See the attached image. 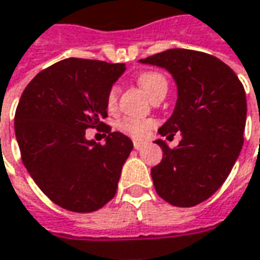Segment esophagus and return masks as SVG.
<instances>
[{
  "label": "esophagus",
  "mask_w": 260,
  "mask_h": 260,
  "mask_svg": "<svg viewBox=\"0 0 260 260\" xmlns=\"http://www.w3.org/2000/svg\"><path fill=\"white\" fill-rule=\"evenodd\" d=\"M143 146H145V142H139V141H135V142H134V148H135L136 150L142 149Z\"/></svg>",
  "instance_id": "1"
}]
</instances>
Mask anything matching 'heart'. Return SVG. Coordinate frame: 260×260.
<instances>
[{
  "label": "heart",
  "instance_id": "1",
  "mask_svg": "<svg viewBox=\"0 0 260 260\" xmlns=\"http://www.w3.org/2000/svg\"><path fill=\"white\" fill-rule=\"evenodd\" d=\"M138 83L142 87V90L148 94L150 100H153L160 92H166L168 90V80L165 76H161L157 72H145L138 77ZM118 95H119V88L118 86H112L107 95V107L110 110H114L117 107ZM155 126V122L152 119H139L134 117H124L119 119L117 128L125 135L141 139L148 134L149 129Z\"/></svg>",
  "mask_w": 260,
  "mask_h": 260
}]
</instances>
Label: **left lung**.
<instances>
[{
	"instance_id": "1",
	"label": "left lung",
	"mask_w": 260,
	"mask_h": 260,
	"mask_svg": "<svg viewBox=\"0 0 260 260\" xmlns=\"http://www.w3.org/2000/svg\"><path fill=\"white\" fill-rule=\"evenodd\" d=\"M139 61L166 69L177 86L174 111L159 134L180 132L181 141L174 149L155 141L163 152L150 170L156 193L172 206H197L222 186L242 149L244 86L231 67L203 52L169 49Z\"/></svg>"
}]
</instances>
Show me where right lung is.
I'll return each mask as SVG.
<instances>
[{"label": "right lung", "mask_w": 260, "mask_h": 260, "mask_svg": "<svg viewBox=\"0 0 260 260\" xmlns=\"http://www.w3.org/2000/svg\"><path fill=\"white\" fill-rule=\"evenodd\" d=\"M124 63L64 59L34 77L15 112V135L25 168L38 187L64 210L92 212L117 193L134 143L104 122L107 95ZM101 127L106 145L87 141Z\"/></svg>", "instance_id": "1"}]
</instances>
